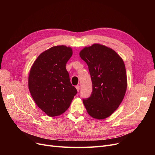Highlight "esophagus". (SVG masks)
<instances>
[{"mask_svg":"<svg viewBox=\"0 0 155 155\" xmlns=\"http://www.w3.org/2000/svg\"><path fill=\"white\" fill-rule=\"evenodd\" d=\"M76 88H77V91L78 92V91H80V86H79V85H77V86H76Z\"/></svg>","mask_w":155,"mask_h":155,"instance_id":"obj_1","label":"esophagus"}]
</instances>
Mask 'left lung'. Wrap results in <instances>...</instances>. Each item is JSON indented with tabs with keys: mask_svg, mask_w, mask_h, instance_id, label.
<instances>
[{
	"mask_svg": "<svg viewBox=\"0 0 155 155\" xmlns=\"http://www.w3.org/2000/svg\"><path fill=\"white\" fill-rule=\"evenodd\" d=\"M80 56L88 67L92 82L91 95L83 102L93 118L109 117L123 101L127 89L124 63L112 49L94 44L85 47Z\"/></svg>",
	"mask_w": 155,
	"mask_h": 155,
	"instance_id": "left-lung-1",
	"label": "left lung"
}]
</instances>
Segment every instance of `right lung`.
Wrapping results in <instances>:
<instances>
[{"label":"right lung","instance_id":"right-lung-1","mask_svg":"<svg viewBox=\"0 0 155 155\" xmlns=\"http://www.w3.org/2000/svg\"><path fill=\"white\" fill-rule=\"evenodd\" d=\"M72 53L70 47L53 46L41 54L31 68L28 87L31 96L38 107L50 117L66 111L77 93L66 69Z\"/></svg>","mask_w":155,"mask_h":155}]
</instances>
